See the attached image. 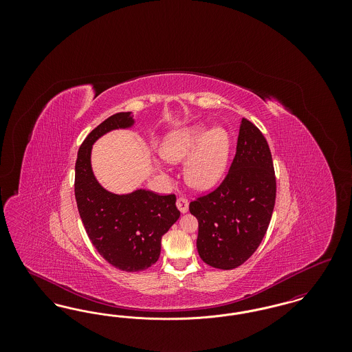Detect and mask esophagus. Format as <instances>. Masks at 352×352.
<instances>
[{
  "instance_id": "1",
  "label": "esophagus",
  "mask_w": 352,
  "mask_h": 352,
  "mask_svg": "<svg viewBox=\"0 0 352 352\" xmlns=\"http://www.w3.org/2000/svg\"><path fill=\"white\" fill-rule=\"evenodd\" d=\"M177 207H178V210L184 214V212H187V210H188V201L186 199V198H178L177 199Z\"/></svg>"
}]
</instances>
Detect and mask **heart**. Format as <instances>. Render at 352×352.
Listing matches in <instances>:
<instances>
[{"mask_svg":"<svg viewBox=\"0 0 352 352\" xmlns=\"http://www.w3.org/2000/svg\"><path fill=\"white\" fill-rule=\"evenodd\" d=\"M230 135L217 128L210 132L201 125L168 134L161 146L164 160L173 164L190 156L184 168V179L194 188L206 190L217 184L228 158Z\"/></svg>","mask_w":352,"mask_h":352,"instance_id":"1","label":"heart"}]
</instances>
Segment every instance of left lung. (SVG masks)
Returning a JSON list of instances; mask_svg holds the SVG:
<instances>
[{"instance_id": "1", "label": "left lung", "mask_w": 352, "mask_h": 352, "mask_svg": "<svg viewBox=\"0 0 352 352\" xmlns=\"http://www.w3.org/2000/svg\"><path fill=\"white\" fill-rule=\"evenodd\" d=\"M276 201V175L268 142L241 118L236 154L218 187L190 203L198 219L197 248L214 268H237L258 248Z\"/></svg>"}]
</instances>
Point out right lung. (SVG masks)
I'll return each mask as SVG.
<instances>
[{
  "instance_id": "obj_1",
  "label": "right lung",
  "mask_w": 352,
  "mask_h": 352,
  "mask_svg": "<svg viewBox=\"0 0 352 352\" xmlns=\"http://www.w3.org/2000/svg\"><path fill=\"white\" fill-rule=\"evenodd\" d=\"M132 125V112L104 120L85 137L75 164V198L85 232L102 258L124 272H140L155 264L162 236L181 215L174 194L137 190L118 195L96 181L91 168L92 144L112 129Z\"/></svg>"
}]
</instances>
